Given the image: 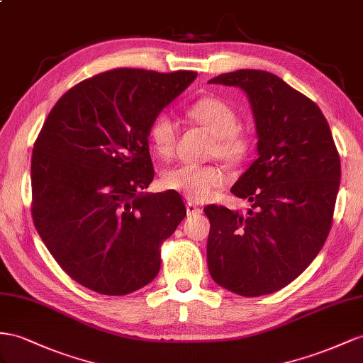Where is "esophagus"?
Returning <instances> with one entry per match:
<instances>
[{
    "instance_id": "obj_1",
    "label": "esophagus",
    "mask_w": 363,
    "mask_h": 363,
    "mask_svg": "<svg viewBox=\"0 0 363 363\" xmlns=\"http://www.w3.org/2000/svg\"><path fill=\"white\" fill-rule=\"evenodd\" d=\"M185 208H187V215H189V216L199 215V213H201V208L194 206L193 202H187V206H185Z\"/></svg>"
}]
</instances>
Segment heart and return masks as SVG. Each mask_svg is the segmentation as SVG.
<instances>
[{"label": "heart", "instance_id": "heart-1", "mask_svg": "<svg viewBox=\"0 0 363 363\" xmlns=\"http://www.w3.org/2000/svg\"><path fill=\"white\" fill-rule=\"evenodd\" d=\"M187 115L213 135L215 143L210 147L213 156L230 165H240L252 155L253 139L240 128L238 110L227 101L218 96L201 98L189 106ZM148 136L157 156L164 160L173 156L178 144V125L170 116H157L150 125ZM225 182V170L213 164H181L162 174V185L167 190L178 191L193 202L210 199Z\"/></svg>", "mask_w": 363, "mask_h": 363}]
</instances>
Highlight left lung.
I'll return each mask as SVG.
<instances>
[{
    "instance_id": "left-lung-1",
    "label": "left lung",
    "mask_w": 363,
    "mask_h": 363,
    "mask_svg": "<svg viewBox=\"0 0 363 363\" xmlns=\"http://www.w3.org/2000/svg\"><path fill=\"white\" fill-rule=\"evenodd\" d=\"M208 82L247 93L259 138V157L231 187L252 202L248 215L215 203L203 208L208 272L236 294H270L293 282L328 238L339 152L320 108L273 73L242 69Z\"/></svg>"
}]
</instances>
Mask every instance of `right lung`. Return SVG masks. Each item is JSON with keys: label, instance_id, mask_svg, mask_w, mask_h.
Instances as JSON below:
<instances>
[{"label": "right lung", "instance_id": "add662e5", "mask_svg": "<svg viewBox=\"0 0 363 363\" xmlns=\"http://www.w3.org/2000/svg\"><path fill=\"white\" fill-rule=\"evenodd\" d=\"M198 73L113 69L53 106L32 153V218L73 281L124 296L150 284L161 245L187 210L178 191L144 193L155 170L148 132Z\"/></svg>", "mask_w": 363, "mask_h": 363}]
</instances>
